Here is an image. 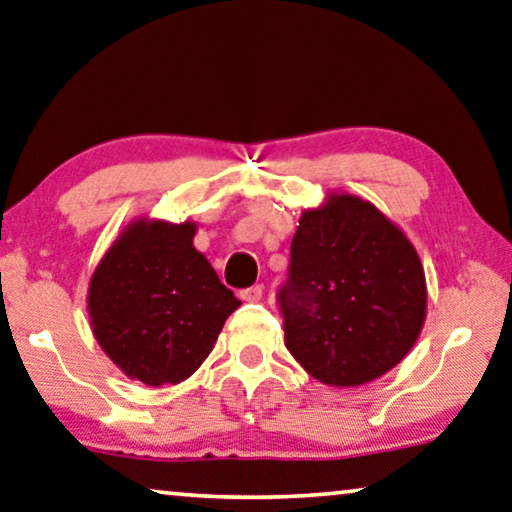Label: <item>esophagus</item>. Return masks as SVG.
<instances>
[{"label":"esophagus","instance_id":"esophagus-1","mask_svg":"<svg viewBox=\"0 0 512 512\" xmlns=\"http://www.w3.org/2000/svg\"><path fill=\"white\" fill-rule=\"evenodd\" d=\"M262 294H264V287L262 285H253V287L241 289V292H239L241 299L248 301V303H257L259 299H262Z\"/></svg>","mask_w":512,"mask_h":512}]
</instances>
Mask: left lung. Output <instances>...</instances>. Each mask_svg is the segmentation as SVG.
I'll return each mask as SVG.
<instances>
[{"instance_id": "1", "label": "left lung", "mask_w": 512, "mask_h": 512, "mask_svg": "<svg viewBox=\"0 0 512 512\" xmlns=\"http://www.w3.org/2000/svg\"><path fill=\"white\" fill-rule=\"evenodd\" d=\"M285 345L329 386H361L395 368L421 335L425 273L384 213L354 195L303 211L278 289Z\"/></svg>"}]
</instances>
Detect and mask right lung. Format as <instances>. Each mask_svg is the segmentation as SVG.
<instances>
[{"label":"right lung","mask_w":512,"mask_h":512,"mask_svg":"<svg viewBox=\"0 0 512 512\" xmlns=\"http://www.w3.org/2000/svg\"><path fill=\"white\" fill-rule=\"evenodd\" d=\"M195 223L137 220L89 282L91 329L131 379L179 384L211 354L241 301L193 248Z\"/></svg>","instance_id":"1"}]
</instances>
